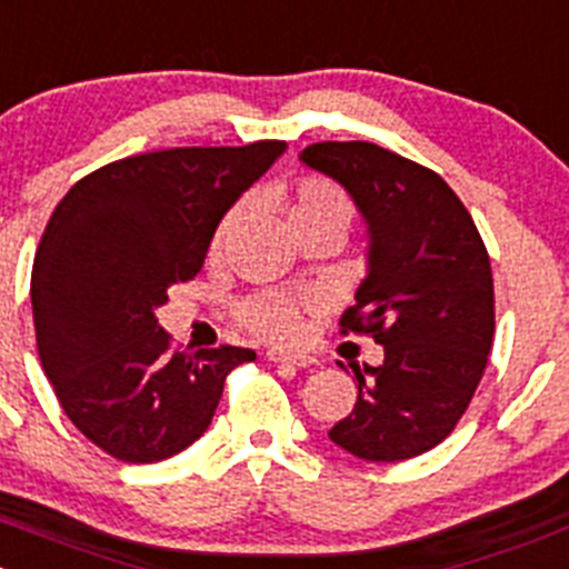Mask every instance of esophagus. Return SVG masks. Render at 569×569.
<instances>
[{
  "mask_svg": "<svg viewBox=\"0 0 569 569\" xmlns=\"http://www.w3.org/2000/svg\"><path fill=\"white\" fill-rule=\"evenodd\" d=\"M267 359L274 365H291V368H311L315 365V359L311 357H302V353H286V350H267Z\"/></svg>",
  "mask_w": 569,
  "mask_h": 569,
  "instance_id": "obj_1",
  "label": "esophagus"
}]
</instances>
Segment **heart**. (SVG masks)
I'll return each instance as SVG.
<instances>
[{
	"label": "heart",
	"instance_id": "b5f03b06",
	"mask_svg": "<svg viewBox=\"0 0 569 569\" xmlns=\"http://www.w3.org/2000/svg\"><path fill=\"white\" fill-rule=\"evenodd\" d=\"M350 201L337 184H331L328 179L309 177L300 179L291 190V199L286 201L283 216L289 221V227L302 224H337L348 227L350 221ZM243 221V204H236L227 210V216L221 219L219 230L212 236V247L219 249L221 243H227V238L238 230V224ZM311 309L309 300L302 297L283 295V291H263V295H252L238 306V320L243 328H249L252 333H258L260 339H269V342H295L302 333V315Z\"/></svg>",
	"mask_w": 569,
	"mask_h": 569
}]
</instances>
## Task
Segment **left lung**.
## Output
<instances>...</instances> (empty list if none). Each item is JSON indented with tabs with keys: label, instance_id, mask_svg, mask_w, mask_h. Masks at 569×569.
Returning <instances> with one entry per match:
<instances>
[{
	"label": "left lung",
	"instance_id": "8db88e82",
	"mask_svg": "<svg viewBox=\"0 0 569 569\" xmlns=\"http://www.w3.org/2000/svg\"><path fill=\"white\" fill-rule=\"evenodd\" d=\"M302 164L337 179L368 224V278L342 333L385 345L357 370V405L328 438L396 463L438 446L471 405L493 342V278L469 210L435 171L373 142H315Z\"/></svg>",
	"mask_w": 569,
	"mask_h": 569
}]
</instances>
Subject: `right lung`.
Listing matches in <instances>:
<instances>
[{
    "label": "right lung",
    "mask_w": 569,
    "mask_h": 569,
    "mask_svg": "<svg viewBox=\"0 0 569 569\" xmlns=\"http://www.w3.org/2000/svg\"><path fill=\"white\" fill-rule=\"evenodd\" d=\"M283 140L168 148L103 164L47 221L30 278L36 345L63 412L123 463H157L210 427L224 379L254 350H171L153 311L199 274L224 212Z\"/></svg>",
    "instance_id": "1"
}]
</instances>
